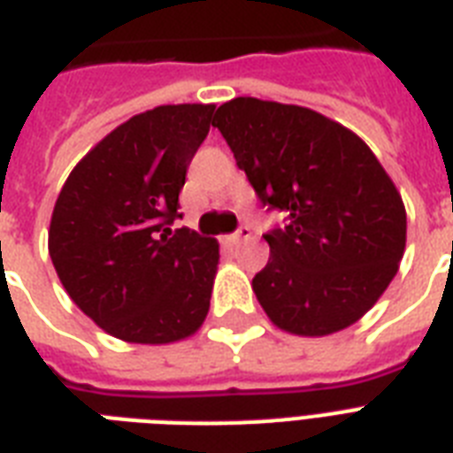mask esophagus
Returning <instances> with one entry per match:
<instances>
[{
  "label": "esophagus",
  "mask_w": 453,
  "mask_h": 453,
  "mask_svg": "<svg viewBox=\"0 0 453 453\" xmlns=\"http://www.w3.org/2000/svg\"><path fill=\"white\" fill-rule=\"evenodd\" d=\"M251 237V230L250 226H240L237 230H234L233 234H227L226 242L230 244V247H237V244H242V242H247Z\"/></svg>",
  "instance_id": "esophagus-1"
}]
</instances>
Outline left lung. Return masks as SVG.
<instances>
[{
	"label": "left lung",
	"instance_id": "8db88e82",
	"mask_svg": "<svg viewBox=\"0 0 453 453\" xmlns=\"http://www.w3.org/2000/svg\"><path fill=\"white\" fill-rule=\"evenodd\" d=\"M240 171L285 226L264 234L271 258L254 278L268 319L320 337L357 323L396 275L406 211L368 144L295 106L237 96L213 116Z\"/></svg>",
	"mask_w": 453,
	"mask_h": 453
}]
</instances>
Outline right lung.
I'll return each instance as SVG.
<instances>
[{
  "label": "right lung",
  "instance_id": "obj_1",
  "mask_svg": "<svg viewBox=\"0 0 453 453\" xmlns=\"http://www.w3.org/2000/svg\"><path fill=\"white\" fill-rule=\"evenodd\" d=\"M213 104H168L104 137L61 188L50 257L78 309L119 340L168 344L209 313L219 242L189 227L178 195Z\"/></svg>",
  "mask_w": 453,
  "mask_h": 453
}]
</instances>
